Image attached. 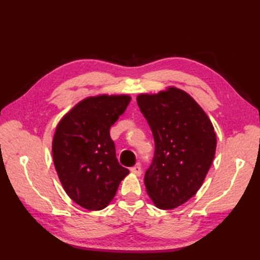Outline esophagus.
I'll return each mask as SVG.
<instances>
[{
    "mask_svg": "<svg viewBox=\"0 0 260 260\" xmlns=\"http://www.w3.org/2000/svg\"><path fill=\"white\" fill-rule=\"evenodd\" d=\"M131 172L133 173V174H135V175H137V176H141V174H142V168H141V165L137 164V165H135V167L131 168Z\"/></svg>",
    "mask_w": 260,
    "mask_h": 260,
    "instance_id": "esophagus-1",
    "label": "esophagus"
}]
</instances>
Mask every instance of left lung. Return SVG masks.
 I'll use <instances>...</instances> for the list:
<instances>
[{
  "instance_id": "8db88e82",
  "label": "left lung",
  "mask_w": 260,
  "mask_h": 260,
  "mask_svg": "<svg viewBox=\"0 0 260 260\" xmlns=\"http://www.w3.org/2000/svg\"><path fill=\"white\" fill-rule=\"evenodd\" d=\"M136 101L155 142L146 192L156 208L175 209L196 194L211 167L217 147L213 125L200 105L176 87L141 93Z\"/></svg>"
}]
</instances>
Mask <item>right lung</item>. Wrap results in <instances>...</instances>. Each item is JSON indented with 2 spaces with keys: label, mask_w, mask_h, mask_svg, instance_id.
I'll use <instances>...</instances> for the list:
<instances>
[{
  "label": "right lung",
  "mask_w": 260,
  "mask_h": 260,
  "mask_svg": "<svg viewBox=\"0 0 260 260\" xmlns=\"http://www.w3.org/2000/svg\"><path fill=\"white\" fill-rule=\"evenodd\" d=\"M129 102L128 95L87 97L56 127L52 157L59 180L71 200L90 211L106 208L129 173L116 158L109 135Z\"/></svg>",
  "instance_id": "add662e5"
}]
</instances>
